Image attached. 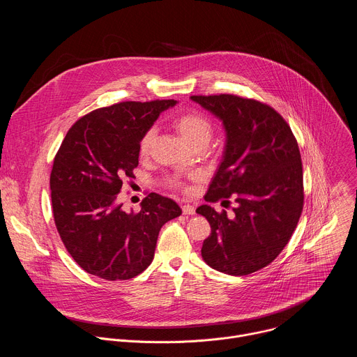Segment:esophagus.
<instances>
[{
	"mask_svg": "<svg viewBox=\"0 0 357 357\" xmlns=\"http://www.w3.org/2000/svg\"><path fill=\"white\" fill-rule=\"evenodd\" d=\"M182 212H183V215H195V208L193 206H190V205H183L182 206Z\"/></svg>",
	"mask_w": 357,
	"mask_h": 357,
	"instance_id": "obj_1",
	"label": "esophagus"
}]
</instances>
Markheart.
<instances>
[{
	"instance_id": "obj_1",
	"label": "heart",
	"mask_w": 357,
	"mask_h": 357,
	"mask_svg": "<svg viewBox=\"0 0 357 357\" xmlns=\"http://www.w3.org/2000/svg\"><path fill=\"white\" fill-rule=\"evenodd\" d=\"M175 130L181 134V137L192 146H203L206 148L213 137V124L209 119L202 116L199 113H186L175 119L174 121ZM155 138V130L149 128L139 142V152L141 155H146L149 152V148L154 142Z\"/></svg>"
}]
</instances>
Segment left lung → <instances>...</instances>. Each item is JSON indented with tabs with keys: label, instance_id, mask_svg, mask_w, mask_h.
Returning a JSON list of instances; mask_svg holds the SVG:
<instances>
[{
	"label": "left lung",
	"instance_id": "obj_1",
	"mask_svg": "<svg viewBox=\"0 0 357 357\" xmlns=\"http://www.w3.org/2000/svg\"><path fill=\"white\" fill-rule=\"evenodd\" d=\"M223 124L226 145L206 202L236 197L234 216L202 205L211 225L202 259L220 273L247 275L273 263L289 241L303 206L302 162L285 120L260 101L233 94L190 96Z\"/></svg>",
	"mask_w": 357,
	"mask_h": 357
}]
</instances>
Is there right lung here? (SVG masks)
Returning <instances> with one entry per match:
<instances>
[{
	"instance_id": "add662e5",
	"label": "right lung",
	"mask_w": 357,
	"mask_h": 357,
	"mask_svg": "<svg viewBox=\"0 0 357 357\" xmlns=\"http://www.w3.org/2000/svg\"><path fill=\"white\" fill-rule=\"evenodd\" d=\"M176 103L124 101L89 113L68 131L50 174V196L59 236L86 273L134 278L154 260L161 227L181 216L178 203L158 193H149L138 213L123 211L117 200L123 179L134 178L141 138Z\"/></svg>"
}]
</instances>
